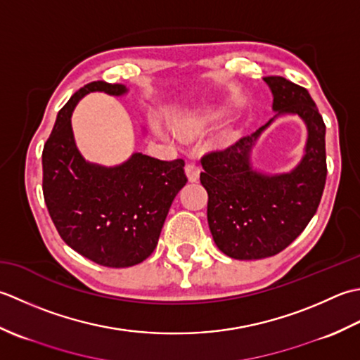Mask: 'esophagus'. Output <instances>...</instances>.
Here are the masks:
<instances>
[{
  "instance_id": "obj_1",
  "label": "esophagus",
  "mask_w": 360,
  "mask_h": 360,
  "mask_svg": "<svg viewBox=\"0 0 360 360\" xmlns=\"http://www.w3.org/2000/svg\"><path fill=\"white\" fill-rule=\"evenodd\" d=\"M185 172H186V177H188V180L191 183H195L197 180H199V177H200V169L195 165H193V163L186 165Z\"/></svg>"
}]
</instances>
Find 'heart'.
Wrapping results in <instances>:
<instances>
[{
  "instance_id": "1",
  "label": "heart",
  "mask_w": 360,
  "mask_h": 360,
  "mask_svg": "<svg viewBox=\"0 0 360 360\" xmlns=\"http://www.w3.org/2000/svg\"><path fill=\"white\" fill-rule=\"evenodd\" d=\"M212 126V115L203 113L197 116H189V118L180 120L177 122V129L181 135L188 138H194L205 134Z\"/></svg>"
}]
</instances>
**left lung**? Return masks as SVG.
Masks as SVG:
<instances>
[{"label":"left lung","mask_w":360,"mask_h":360,"mask_svg":"<svg viewBox=\"0 0 360 360\" xmlns=\"http://www.w3.org/2000/svg\"><path fill=\"white\" fill-rule=\"evenodd\" d=\"M275 116L255 134L202 158L200 181L208 193V225L219 250L240 261L269 258L284 250L314 217L326 181V127L306 88L264 77ZM298 115L308 138L302 160L288 173H266L252 165L259 136L281 115Z\"/></svg>","instance_id":"1"}]
</instances>
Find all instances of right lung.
I'll list each match as a JSON object with an SVG mask.
<instances>
[{"instance_id":"right-lung-1","label":"right lung","mask_w":360,"mask_h":360,"mask_svg":"<svg viewBox=\"0 0 360 360\" xmlns=\"http://www.w3.org/2000/svg\"><path fill=\"white\" fill-rule=\"evenodd\" d=\"M94 91L124 96L129 88L91 82L58 112L43 149V195L58 234L72 250L99 266L131 267L155 250L175 195L188 181L185 161H161L141 152L115 166L85 160L71 116L77 102Z\"/></svg>"}]
</instances>
